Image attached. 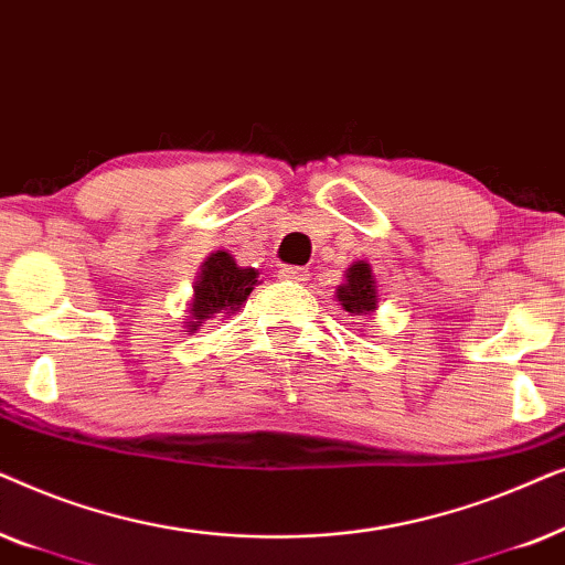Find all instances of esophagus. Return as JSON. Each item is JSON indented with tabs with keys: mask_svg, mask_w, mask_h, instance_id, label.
Segmentation results:
<instances>
[{
	"mask_svg": "<svg viewBox=\"0 0 565 565\" xmlns=\"http://www.w3.org/2000/svg\"><path fill=\"white\" fill-rule=\"evenodd\" d=\"M280 277H282V280H290V282H303L306 280V269L285 265V267H280Z\"/></svg>",
	"mask_w": 565,
	"mask_h": 565,
	"instance_id": "esophagus-1",
	"label": "esophagus"
}]
</instances>
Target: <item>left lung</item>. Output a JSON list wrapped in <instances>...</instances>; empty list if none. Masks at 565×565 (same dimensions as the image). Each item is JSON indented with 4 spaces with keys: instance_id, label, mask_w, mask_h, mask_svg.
<instances>
[{
    "instance_id": "1",
    "label": "left lung",
    "mask_w": 565,
    "mask_h": 565,
    "mask_svg": "<svg viewBox=\"0 0 565 565\" xmlns=\"http://www.w3.org/2000/svg\"><path fill=\"white\" fill-rule=\"evenodd\" d=\"M337 300L339 306L352 316H365L375 311L377 288L373 267H370L367 262H354V265L347 269L344 282L337 288Z\"/></svg>"
}]
</instances>
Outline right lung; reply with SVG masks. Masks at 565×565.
I'll list each match as a JSON object with an SVG mask.
<instances>
[{
  "label": "right lung",
  "mask_w": 565,
  "mask_h": 565,
  "mask_svg": "<svg viewBox=\"0 0 565 565\" xmlns=\"http://www.w3.org/2000/svg\"><path fill=\"white\" fill-rule=\"evenodd\" d=\"M257 269L238 267L228 252H213L200 267L190 303V331H198L205 319L215 313H234L246 303L249 292L257 285Z\"/></svg>",
  "instance_id": "right-lung-1"
}]
</instances>
